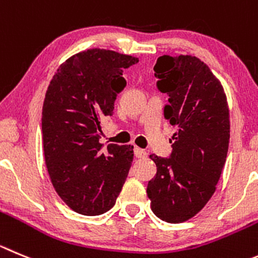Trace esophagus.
<instances>
[{
    "instance_id": "1",
    "label": "esophagus",
    "mask_w": 258,
    "mask_h": 258,
    "mask_svg": "<svg viewBox=\"0 0 258 258\" xmlns=\"http://www.w3.org/2000/svg\"><path fill=\"white\" fill-rule=\"evenodd\" d=\"M134 150H135V155H136V158L143 159V158H146V156H148V153H146L144 149H140V148H137V146H136Z\"/></svg>"
}]
</instances>
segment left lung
<instances>
[{
	"label": "left lung",
	"mask_w": 258,
	"mask_h": 258,
	"mask_svg": "<svg viewBox=\"0 0 258 258\" xmlns=\"http://www.w3.org/2000/svg\"><path fill=\"white\" fill-rule=\"evenodd\" d=\"M158 89L169 95L164 117L177 127L170 158L151 154V210L167 223L194 218L216 189L230 137L229 107L219 79L195 56H164L154 66Z\"/></svg>",
	"instance_id": "left-lung-1"
}]
</instances>
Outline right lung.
<instances>
[{"mask_svg": "<svg viewBox=\"0 0 258 258\" xmlns=\"http://www.w3.org/2000/svg\"><path fill=\"white\" fill-rule=\"evenodd\" d=\"M139 59L114 50L93 49L67 58L53 75L42 112L43 150L53 187L83 215L114 206L134 160V146L99 143L105 117L113 115L123 90V69Z\"/></svg>", "mask_w": 258, "mask_h": 258, "instance_id": "add662e5", "label": "right lung"}]
</instances>
